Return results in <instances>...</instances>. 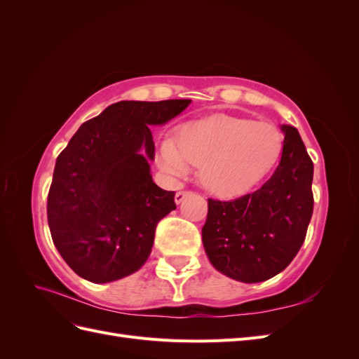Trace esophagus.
<instances>
[{
  "label": "esophagus",
  "mask_w": 359,
  "mask_h": 359,
  "mask_svg": "<svg viewBox=\"0 0 359 359\" xmlns=\"http://www.w3.org/2000/svg\"><path fill=\"white\" fill-rule=\"evenodd\" d=\"M190 191H177L175 193V203H181L187 196H190Z\"/></svg>",
  "instance_id": "34e87169"
}]
</instances>
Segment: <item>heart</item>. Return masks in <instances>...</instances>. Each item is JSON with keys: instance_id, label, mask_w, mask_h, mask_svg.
<instances>
[{"instance_id": "1", "label": "heart", "mask_w": 359, "mask_h": 359, "mask_svg": "<svg viewBox=\"0 0 359 359\" xmlns=\"http://www.w3.org/2000/svg\"><path fill=\"white\" fill-rule=\"evenodd\" d=\"M283 137L273 124L224 114L184 124L178 142L161 140L158 166L172 177H184L201 165L203 186L223 196L253 189L276 166Z\"/></svg>"}]
</instances>
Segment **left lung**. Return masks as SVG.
<instances>
[{
	"label": "left lung",
	"mask_w": 359,
	"mask_h": 359,
	"mask_svg": "<svg viewBox=\"0 0 359 359\" xmlns=\"http://www.w3.org/2000/svg\"><path fill=\"white\" fill-rule=\"evenodd\" d=\"M278 166L262 187L235 201L208 199L205 253L222 274L259 283L281 273L299 252L313 214V161L292 126Z\"/></svg>",
	"instance_id": "obj_1"
}]
</instances>
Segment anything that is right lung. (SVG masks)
Listing matches in <instances>:
<instances>
[{
    "mask_svg": "<svg viewBox=\"0 0 359 359\" xmlns=\"http://www.w3.org/2000/svg\"><path fill=\"white\" fill-rule=\"evenodd\" d=\"M191 100L118 102L73 135L58 156L48 194L52 241L67 265L93 283L124 278L142 266L157 223L177 208L175 191L151 177L154 140Z\"/></svg>",
    "mask_w": 359,
    "mask_h": 359,
    "instance_id": "right-lung-1",
    "label": "right lung"
}]
</instances>
